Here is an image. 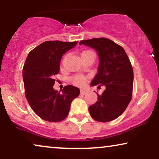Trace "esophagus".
Masks as SVG:
<instances>
[{
  "instance_id": "34e87169",
  "label": "esophagus",
  "mask_w": 159,
  "mask_h": 159,
  "mask_svg": "<svg viewBox=\"0 0 159 159\" xmlns=\"http://www.w3.org/2000/svg\"><path fill=\"white\" fill-rule=\"evenodd\" d=\"M80 93H81L82 95H86V94L87 93V90H86V89H82L81 90H80Z\"/></svg>"
}]
</instances>
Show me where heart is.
<instances>
[{"mask_svg": "<svg viewBox=\"0 0 159 159\" xmlns=\"http://www.w3.org/2000/svg\"><path fill=\"white\" fill-rule=\"evenodd\" d=\"M89 53H93V52H89V51H87V52H82V54H89ZM84 80H85V78L83 77V76H82V75H76V76H75L74 77L72 78V82H74L75 84L79 85V86H82V85L84 84Z\"/></svg>", "mask_w": 159, "mask_h": 159, "instance_id": "obj_1", "label": "heart"}]
</instances>
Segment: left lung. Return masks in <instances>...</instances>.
I'll list each match as a JSON object with an SVG mask.
<instances>
[{
	"label": "left lung",
	"instance_id": "1",
	"mask_svg": "<svg viewBox=\"0 0 159 159\" xmlns=\"http://www.w3.org/2000/svg\"><path fill=\"white\" fill-rule=\"evenodd\" d=\"M84 44L98 53V73L91 86L105 85L102 95L89 107L92 118L97 121L109 122L123 114L132 98L133 71L125 50L113 41L105 38L83 40Z\"/></svg>",
	"mask_w": 159,
	"mask_h": 159
}]
</instances>
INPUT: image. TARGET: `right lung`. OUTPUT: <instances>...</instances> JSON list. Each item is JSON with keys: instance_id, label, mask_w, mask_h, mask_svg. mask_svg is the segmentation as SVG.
Here are the masks:
<instances>
[{"instance_id": "obj_1", "label": "right lung", "mask_w": 159, "mask_h": 159, "mask_svg": "<svg viewBox=\"0 0 159 159\" xmlns=\"http://www.w3.org/2000/svg\"><path fill=\"white\" fill-rule=\"evenodd\" d=\"M77 41H47L29 52L23 69L25 93L30 107L41 119L59 122L66 118L80 89L72 85L58 92L53 88L63 54Z\"/></svg>"}]
</instances>
